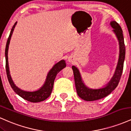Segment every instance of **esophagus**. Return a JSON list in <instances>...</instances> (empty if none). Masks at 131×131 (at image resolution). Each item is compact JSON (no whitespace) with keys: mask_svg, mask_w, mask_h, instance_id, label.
<instances>
[{"mask_svg":"<svg viewBox=\"0 0 131 131\" xmlns=\"http://www.w3.org/2000/svg\"><path fill=\"white\" fill-rule=\"evenodd\" d=\"M68 61L70 63H73V59L71 58V57H69Z\"/></svg>","mask_w":131,"mask_h":131,"instance_id":"1","label":"esophagus"}]
</instances>
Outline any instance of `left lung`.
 I'll return each mask as SVG.
<instances>
[{"instance_id":"left-lung-1","label":"left lung","mask_w":131,"mask_h":131,"mask_svg":"<svg viewBox=\"0 0 131 131\" xmlns=\"http://www.w3.org/2000/svg\"><path fill=\"white\" fill-rule=\"evenodd\" d=\"M110 25L113 28V32L115 34L119 42V58L118 64L113 76L110 81L103 88L99 89H91L88 88L82 80L79 70L75 66H72L74 73L75 85L77 94L81 99L85 101H94L106 97L112 92L118 86L123 70V65L125 59L126 48L124 45V37L121 26L115 21H112Z\"/></svg>"}]
</instances>
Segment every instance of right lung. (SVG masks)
Returning a JSON list of instances; mask_svg holds the SVG:
<instances>
[{
	"label": "right lung",
	"instance_id": "add662e5",
	"mask_svg": "<svg viewBox=\"0 0 131 131\" xmlns=\"http://www.w3.org/2000/svg\"><path fill=\"white\" fill-rule=\"evenodd\" d=\"M16 24H17V21L14 24L12 28L5 47V68L9 83H10L13 91L15 92L19 96H20L21 97H22L25 100H26L31 102H34V103L43 101V100L47 99L50 95L51 93H52V89H53L54 81H55L57 74L67 66L66 65L65 61L64 60H61L58 61V63H57L56 64H54L53 67L50 69V70L49 71L47 75L46 79L45 81L44 84L38 90L34 91H26L18 88L15 84L12 79L11 76H10L8 61V51L9 44H10V39H11L12 36L13 32L14 31Z\"/></svg>",
	"mask_w": 131,
	"mask_h": 131
}]
</instances>
